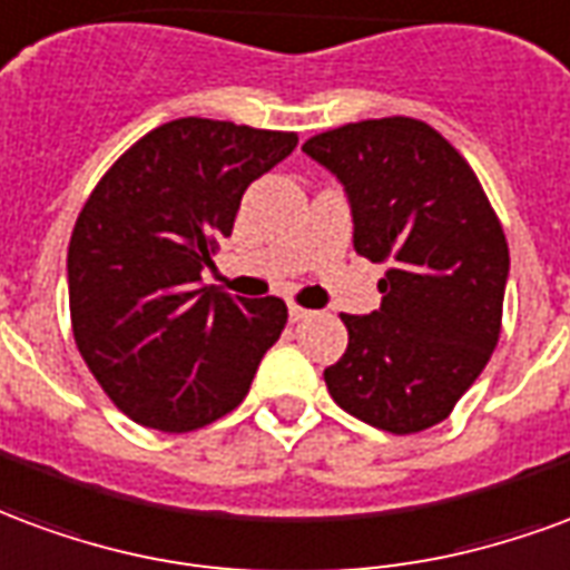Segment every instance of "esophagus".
Returning <instances> with one entry per match:
<instances>
[{
  "instance_id": "obj_1",
  "label": "esophagus",
  "mask_w": 570,
  "mask_h": 570,
  "mask_svg": "<svg viewBox=\"0 0 570 570\" xmlns=\"http://www.w3.org/2000/svg\"><path fill=\"white\" fill-rule=\"evenodd\" d=\"M288 315H291V322H306L309 318V309H303V306H297V303H288Z\"/></svg>"
}]
</instances>
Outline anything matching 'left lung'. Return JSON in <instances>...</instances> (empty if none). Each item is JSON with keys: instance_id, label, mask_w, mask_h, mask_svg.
I'll return each instance as SVG.
<instances>
[{"instance_id": "left-lung-1", "label": "left lung", "mask_w": 570, "mask_h": 570, "mask_svg": "<svg viewBox=\"0 0 570 570\" xmlns=\"http://www.w3.org/2000/svg\"><path fill=\"white\" fill-rule=\"evenodd\" d=\"M303 151L343 181L355 252L389 264L380 309L343 315L348 346L325 371L327 392L392 434L438 425L501 336L510 252L495 209L425 120H358L306 139Z\"/></svg>"}]
</instances>
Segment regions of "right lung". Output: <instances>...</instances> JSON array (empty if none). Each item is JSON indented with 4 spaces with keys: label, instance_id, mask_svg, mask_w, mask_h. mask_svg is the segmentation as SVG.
Masks as SVG:
<instances>
[{
    "label": "right lung",
    "instance_id": "obj_1",
    "mask_svg": "<svg viewBox=\"0 0 570 570\" xmlns=\"http://www.w3.org/2000/svg\"><path fill=\"white\" fill-rule=\"evenodd\" d=\"M297 132L178 118L120 154L75 222V346L120 413L185 434L243 404L282 327L279 297L199 285L245 188L285 160Z\"/></svg>",
    "mask_w": 570,
    "mask_h": 570
}]
</instances>
